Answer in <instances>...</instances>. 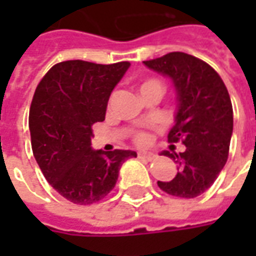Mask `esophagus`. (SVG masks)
Returning <instances> with one entry per match:
<instances>
[{
    "mask_svg": "<svg viewBox=\"0 0 256 256\" xmlns=\"http://www.w3.org/2000/svg\"><path fill=\"white\" fill-rule=\"evenodd\" d=\"M140 159H145V160H154L155 159V154L148 152V150H138Z\"/></svg>",
    "mask_w": 256,
    "mask_h": 256,
    "instance_id": "obj_1",
    "label": "esophagus"
}]
</instances>
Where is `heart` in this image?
Returning a JSON list of instances; mask_svg holds the SVG:
<instances>
[{
    "label": "heart",
    "mask_w": 256,
    "mask_h": 256,
    "mask_svg": "<svg viewBox=\"0 0 256 256\" xmlns=\"http://www.w3.org/2000/svg\"><path fill=\"white\" fill-rule=\"evenodd\" d=\"M158 84V82H156V80H150V82H145L144 84ZM144 84H142V86H144ZM148 140H150V137H148L146 134L141 133L138 134V137H137V142H138V144H146V142H148Z\"/></svg>",
    "instance_id": "heart-1"
}]
</instances>
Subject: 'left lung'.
<instances>
[{
    "label": "left lung",
    "instance_id": "1",
    "mask_svg": "<svg viewBox=\"0 0 256 256\" xmlns=\"http://www.w3.org/2000/svg\"><path fill=\"white\" fill-rule=\"evenodd\" d=\"M172 80L176 92L174 126L167 138L186 146L176 154L163 150L178 164L172 181H158L162 190L177 198L200 196L214 184L229 155L233 108L224 80L203 60L182 52L142 62Z\"/></svg>",
    "mask_w": 256,
    "mask_h": 256
}]
</instances>
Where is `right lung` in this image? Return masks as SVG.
Instances as JSON below:
<instances>
[{
  "instance_id": "right-lung-1",
  "label": "right lung",
  "mask_w": 256,
  "mask_h": 256,
  "mask_svg": "<svg viewBox=\"0 0 256 256\" xmlns=\"http://www.w3.org/2000/svg\"><path fill=\"white\" fill-rule=\"evenodd\" d=\"M128 62L68 60L53 66L36 86L28 115L31 146L42 174L64 198L93 204L111 192L134 150L92 148V126L106 119L112 90Z\"/></svg>"
}]
</instances>
